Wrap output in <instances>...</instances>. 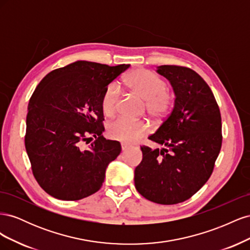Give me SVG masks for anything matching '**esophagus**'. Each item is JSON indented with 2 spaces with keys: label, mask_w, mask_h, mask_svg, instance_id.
<instances>
[{
  "label": "esophagus",
  "mask_w": 250,
  "mask_h": 250,
  "mask_svg": "<svg viewBox=\"0 0 250 250\" xmlns=\"http://www.w3.org/2000/svg\"><path fill=\"white\" fill-rule=\"evenodd\" d=\"M121 147H122V150H123V151H125V150H127L128 148H129L130 146H129V145H128V144L122 143V144H121Z\"/></svg>",
  "instance_id": "obj_1"
}]
</instances>
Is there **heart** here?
I'll return each instance as SVG.
<instances>
[{
  "mask_svg": "<svg viewBox=\"0 0 250 250\" xmlns=\"http://www.w3.org/2000/svg\"><path fill=\"white\" fill-rule=\"evenodd\" d=\"M126 85L133 93L138 94L145 101L149 115L156 119H163L169 115L173 107L174 96L167 89V82L155 73L146 69L132 71L126 78ZM120 100V87L111 82L105 88L101 99V107L105 115L115 113ZM150 132V126L143 120H131L119 117L109 123L108 137L112 140L135 143Z\"/></svg>",
  "mask_w": 250,
  "mask_h": 250,
  "instance_id": "1",
  "label": "heart"
}]
</instances>
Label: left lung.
I'll return each mask as SVG.
<instances>
[{"instance_id": "left-lung-1", "label": "left lung", "mask_w": 250, "mask_h": 250, "mask_svg": "<svg viewBox=\"0 0 250 250\" xmlns=\"http://www.w3.org/2000/svg\"><path fill=\"white\" fill-rule=\"evenodd\" d=\"M175 93L170 115L149 140L165 146H142L134 185L146 199L176 204L191 198L213 173L222 145L221 113L213 92L190 67L161 65Z\"/></svg>"}]
</instances>
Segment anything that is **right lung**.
I'll return each mask as SVG.
<instances>
[{
	"label": "right lung",
	"mask_w": 250,
	"mask_h": 250,
	"mask_svg": "<svg viewBox=\"0 0 250 250\" xmlns=\"http://www.w3.org/2000/svg\"><path fill=\"white\" fill-rule=\"evenodd\" d=\"M129 66L80 60L50 72L36 86L25 146L36 181L52 197L79 200L100 190L106 167L121 153L119 142L102 135V95Z\"/></svg>",
	"instance_id": "add662e5"
}]
</instances>
